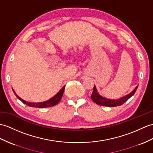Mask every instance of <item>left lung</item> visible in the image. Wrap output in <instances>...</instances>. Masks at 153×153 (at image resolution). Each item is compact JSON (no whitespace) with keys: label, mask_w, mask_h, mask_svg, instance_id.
Returning a JSON list of instances; mask_svg holds the SVG:
<instances>
[{"label":"left lung","mask_w":153,"mask_h":153,"mask_svg":"<svg viewBox=\"0 0 153 153\" xmlns=\"http://www.w3.org/2000/svg\"><path fill=\"white\" fill-rule=\"evenodd\" d=\"M137 87L138 85L132 92H131V93L126 94L125 97H123L119 99H116V100H113V99L106 98L101 96L98 93L97 87H96L95 85H94L93 92L91 95V98L94 103H96V104L99 105L107 106V107H116V106L121 105L125 102L128 100L130 97H132L134 94V93H136Z\"/></svg>","instance_id":"1"}]
</instances>
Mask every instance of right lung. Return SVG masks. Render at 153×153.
<instances>
[{
  "instance_id": "obj_1",
  "label": "right lung",
  "mask_w": 153,
  "mask_h": 153,
  "mask_svg": "<svg viewBox=\"0 0 153 153\" xmlns=\"http://www.w3.org/2000/svg\"><path fill=\"white\" fill-rule=\"evenodd\" d=\"M65 86H64L61 89H60L57 93H56L54 97H52L51 98L49 99L47 101L45 102H28L25 100H23L22 98H21L18 95H17L16 92L14 91V90L12 88V90L13 91V93L15 94V95L17 97V98L20 100L23 103H24L25 104H26L28 106H30V107H33V108H49V107H52V106H54L56 105L58 103L60 102V99H61L64 91H65Z\"/></svg>"
}]
</instances>
